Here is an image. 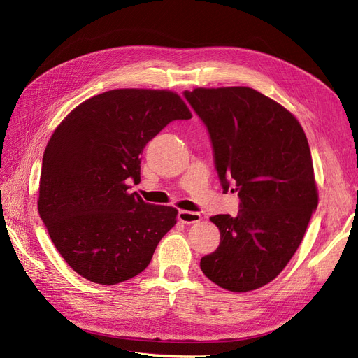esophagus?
<instances>
[{"label":"esophagus","mask_w":358,"mask_h":358,"mask_svg":"<svg viewBox=\"0 0 358 358\" xmlns=\"http://www.w3.org/2000/svg\"><path fill=\"white\" fill-rule=\"evenodd\" d=\"M201 214L199 213H193V211H187V210H181L178 213V220L182 223H198L201 220Z\"/></svg>","instance_id":"obj_1"}]
</instances>
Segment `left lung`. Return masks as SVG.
<instances>
[{
  "label": "left lung",
  "instance_id": "left-lung-1",
  "mask_svg": "<svg viewBox=\"0 0 358 358\" xmlns=\"http://www.w3.org/2000/svg\"><path fill=\"white\" fill-rule=\"evenodd\" d=\"M206 122L223 192L236 185L238 216L210 220L220 244L201 270L232 292L258 289L287 267L318 206L312 155L299 120L249 87L185 91Z\"/></svg>",
  "mask_w": 358,
  "mask_h": 358
}]
</instances>
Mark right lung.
<instances>
[{"label":"right lung","instance_id":"add662e5","mask_svg":"<svg viewBox=\"0 0 358 358\" xmlns=\"http://www.w3.org/2000/svg\"><path fill=\"white\" fill-rule=\"evenodd\" d=\"M192 112L169 90L120 88L87 99L50 136L40 173L38 214L79 275L115 285L144 271L177 208L130 193L141 152L173 120Z\"/></svg>","mask_w":358,"mask_h":358}]
</instances>
